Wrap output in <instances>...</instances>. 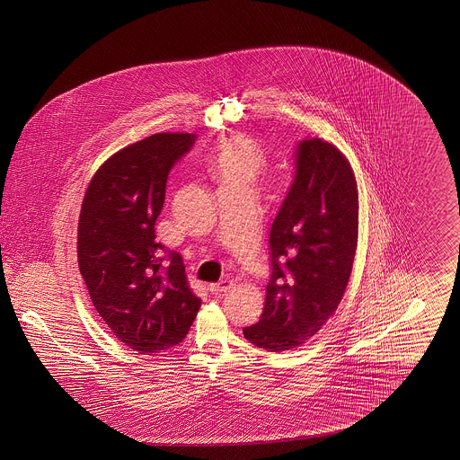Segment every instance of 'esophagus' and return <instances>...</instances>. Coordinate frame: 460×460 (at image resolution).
<instances>
[{
  "label": "esophagus",
  "mask_w": 460,
  "mask_h": 460,
  "mask_svg": "<svg viewBox=\"0 0 460 460\" xmlns=\"http://www.w3.org/2000/svg\"><path fill=\"white\" fill-rule=\"evenodd\" d=\"M233 286H234V281H233V279H220L219 283H212V285H208V291H210V293H214V295H217V293H224V291L231 289Z\"/></svg>",
  "instance_id": "34e87169"
}]
</instances>
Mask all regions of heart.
Instances as JSON below:
<instances>
[{"instance_id": "obj_1", "label": "heart", "mask_w": 460, "mask_h": 460, "mask_svg": "<svg viewBox=\"0 0 460 460\" xmlns=\"http://www.w3.org/2000/svg\"><path fill=\"white\" fill-rule=\"evenodd\" d=\"M265 160L259 148L244 136L227 137L212 162V171L220 186H248L259 181Z\"/></svg>"}]
</instances>
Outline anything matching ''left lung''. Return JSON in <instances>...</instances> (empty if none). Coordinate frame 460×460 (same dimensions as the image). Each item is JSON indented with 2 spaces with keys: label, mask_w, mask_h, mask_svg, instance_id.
<instances>
[{
  "label": "left lung",
  "mask_w": 460,
  "mask_h": 460,
  "mask_svg": "<svg viewBox=\"0 0 460 460\" xmlns=\"http://www.w3.org/2000/svg\"><path fill=\"white\" fill-rule=\"evenodd\" d=\"M295 179L272 222L270 279L261 321L243 328L259 349L285 351L326 324L350 279L358 193L349 160L328 141L304 139Z\"/></svg>",
  "instance_id": "obj_1"
}]
</instances>
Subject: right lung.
I'll return each instance as SVG.
<instances>
[{
    "mask_svg": "<svg viewBox=\"0 0 460 460\" xmlns=\"http://www.w3.org/2000/svg\"><path fill=\"white\" fill-rule=\"evenodd\" d=\"M197 136L160 132L111 155L83 199L77 259L89 296L119 341L139 353L182 341L201 300L182 257L155 241L165 186Z\"/></svg>",
    "mask_w": 460,
    "mask_h": 460,
    "instance_id": "right-lung-1",
    "label": "right lung"
}]
</instances>
